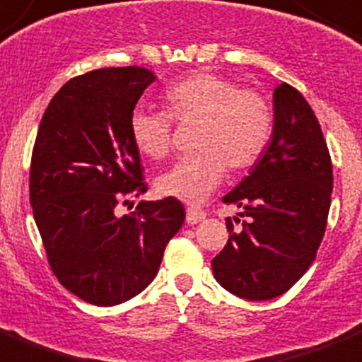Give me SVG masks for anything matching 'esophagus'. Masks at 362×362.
Here are the masks:
<instances>
[{"label":"esophagus","mask_w":362,"mask_h":362,"mask_svg":"<svg viewBox=\"0 0 362 362\" xmlns=\"http://www.w3.org/2000/svg\"><path fill=\"white\" fill-rule=\"evenodd\" d=\"M206 219V214L202 210H199V208H193L189 206L186 210V221L187 225H197V223H201Z\"/></svg>","instance_id":"obj_1"}]
</instances>
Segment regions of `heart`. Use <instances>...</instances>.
<instances>
[{
    "instance_id": "b5f03b06",
    "label": "heart",
    "mask_w": 362,
    "mask_h": 362,
    "mask_svg": "<svg viewBox=\"0 0 362 362\" xmlns=\"http://www.w3.org/2000/svg\"><path fill=\"white\" fill-rule=\"evenodd\" d=\"M167 113L135 110L130 135L135 148L151 160L171 151L173 120L195 122L191 148L175 165L158 176L161 195L199 202L216 189L225 175L252 165L272 135V110L252 89H238L230 79L214 72H195L171 83L163 93Z\"/></svg>"
}]
</instances>
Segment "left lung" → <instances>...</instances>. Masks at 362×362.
I'll use <instances>...</instances> for the list:
<instances>
[{
  "instance_id": "left-lung-1",
  "label": "left lung",
  "mask_w": 362,
  "mask_h": 362,
  "mask_svg": "<svg viewBox=\"0 0 362 362\" xmlns=\"http://www.w3.org/2000/svg\"><path fill=\"white\" fill-rule=\"evenodd\" d=\"M333 165L320 122L292 85L273 90V134L262 158L223 202L242 208L211 260L225 290L249 301L288 292L316 258L331 206ZM234 221L240 223L238 217Z\"/></svg>"
}]
</instances>
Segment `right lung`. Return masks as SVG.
Here are the masks:
<instances>
[{"instance_id": "right-lung-1", "label": "right lung", "mask_w": 362, "mask_h": 362, "mask_svg": "<svg viewBox=\"0 0 362 362\" xmlns=\"http://www.w3.org/2000/svg\"><path fill=\"white\" fill-rule=\"evenodd\" d=\"M154 79L141 66L72 78L38 126L29 173L35 223L59 283L98 307L143 292L186 219L175 197L141 201L122 217L115 211L146 191L130 117Z\"/></svg>"}]
</instances>
